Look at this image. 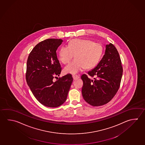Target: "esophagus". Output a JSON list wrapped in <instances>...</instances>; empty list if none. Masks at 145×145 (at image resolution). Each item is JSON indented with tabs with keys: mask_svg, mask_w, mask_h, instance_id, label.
Masks as SVG:
<instances>
[{
	"mask_svg": "<svg viewBox=\"0 0 145 145\" xmlns=\"http://www.w3.org/2000/svg\"><path fill=\"white\" fill-rule=\"evenodd\" d=\"M72 78L74 80H76L77 79L80 78V76L78 75H72Z\"/></svg>",
	"mask_w": 145,
	"mask_h": 145,
	"instance_id": "34e87169",
	"label": "esophagus"
}]
</instances>
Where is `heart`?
<instances>
[{"mask_svg": "<svg viewBox=\"0 0 145 145\" xmlns=\"http://www.w3.org/2000/svg\"><path fill=\"white\" fill-rule=\"evenodd\" d=\"M103 53L102 45L86 39H74L69 42V46L64 45L59 52V59L66 64L74 58L72 61L64 68L67 74H75L85 68L92 69L97 65Z\"/></svg>", "mask_w": 145, "mask_h": 145, "instance_id": "b5f03b06", "label": "heart"}]
</instances>
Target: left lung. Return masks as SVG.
<instances>
[{
    "mask_svg": "<svg viewBox=\"0 0 145 145\" xmlns=\"http://www.w3.org/2000/svg\"><path fill=\"white\" fill-rule=\"evenodd\" d=\"M88 74H83L82 93L84 100L93 106L108 103L118 91L123 74V67L119 53L112 43L106 45L105 54L97 66Z\"/></svg>",
    "mask_w": 145,
    "mask_h": 145,
    "instance_id": "obj_1",
    "label": "left lung"
}]
</instances>
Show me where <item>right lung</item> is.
<instances>
[{
    "label": "right lung",
    "instance_id": "obj_1",
    "mask_svg": "<svg viewBox=\"0 0 145 145\" xmlns=\"http://www.w3.org/2000/svg\"><path fill=\"white\" fill-rule=\"evenodd\" d=\"M62 42L60 39H48L39 42L27 60V84L37 100L48 107H57L65 102L73 81L71 74H67L53 81L62 70L56 50Z\"/></svg>",
    "mask_w": 145,
    "mask_h": 145
}]
</instances>
